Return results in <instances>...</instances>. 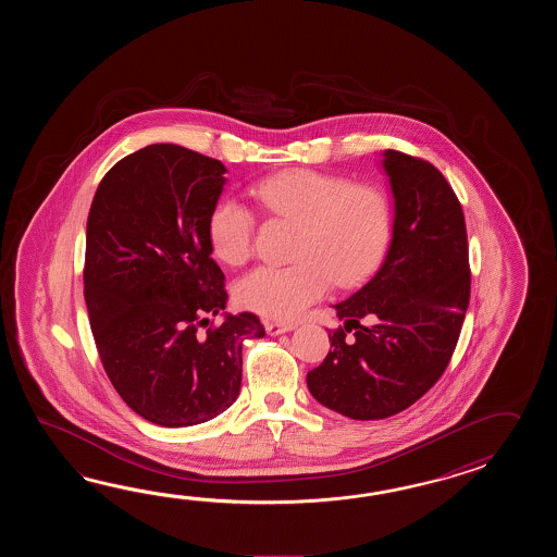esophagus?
Segmentation results:
<instances>
[{
    "instance_id": "34e87169",
    "label": "esophagus",
    "mask_w": 557,
    "mask_h": 557,
    "mask_svg": "<svg viewBox=\"0 0 557 557\" xmlns=\"http://www.w3.org/2000/svg\"><path fill=\"white\" fill-rule=\"evenodd\" d=\"M264 326H267V332L271 336H278V334H284V332L293 331L296 324H293V322H267Z\"/></svg>"
}]
</instances>
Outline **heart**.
<instances>
[{
	"mask_svg": "<svg viewBox=\"0 0 557 557\" xmlns=\"http://www.w3.org/2000/svg\"><path fill=\"white\" fill-rule=\"evenodd\" d=\"M255 199L274 219L300 225L295 264H262L238 283V302L267 319L295 320L329 293L368 281L391 245L394 211L386 190L310 169L264 178ZM257 214L235 199L209 216L213 252L226 264H245L255 250Z\"/></svg>",
	"mask_w": 557,
	"mask_h": 557,
	"instance_id": "1",
	"label": "heart"
}]
</instances>
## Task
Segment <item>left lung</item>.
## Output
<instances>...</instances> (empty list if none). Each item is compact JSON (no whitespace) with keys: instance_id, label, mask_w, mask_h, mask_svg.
Returning <instances> with one entry per match:
<instances>
[{"instance_id":"1","label":"left lung","mask_w":557,"mask_h":557,"mask_svg":"<svg viewBox=\"0 0 557 557\" xmlns=\"http://www.w3.org/2000/svg\"><path fill=\"white\" fill-rule=\"evenodd\" d=\"M394 228L384 264L334 305L344 326L307 374L322 406L352 420H382L420 400L448 368L470 302L462 205L436 166L384 151ZM356 331L346 339L348 331Z\"/></svg>"}]
</instances>
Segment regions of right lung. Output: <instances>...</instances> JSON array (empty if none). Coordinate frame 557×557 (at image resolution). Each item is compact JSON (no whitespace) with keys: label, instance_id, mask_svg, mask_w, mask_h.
<instances>
[{"label":"right lung","instance_id":"1","mask_svg":"<svg viewBox=\"0 0 557 557\" xmlns=\"http://www.w3.org/2000/svg\"><path fill=\"white\" fill-rule=\"evenodd\" d=\"M225 165L157 143L123 157L95 190L84 296L95 346L123 403L157 426H195L225 412L243 380V341L262 338L252 312L225 310L209 216Z\"/></svg>","mask_w":557,"mask_h":557}]
</instances>
